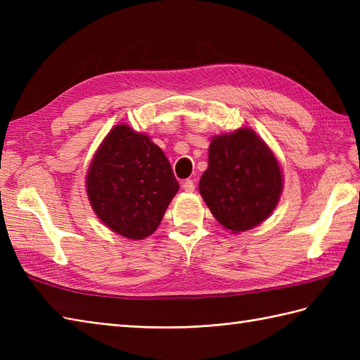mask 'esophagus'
Listing matches in <instances>:
<instances>
[{"label": "esophagus", "instance_id": "34e87169", "mask_svg": "<svg viewBox=\"0 0 360 360\" xmlns=\"http://www.w3.org/2000/svg\"><path fill=\"white\" fill-rule=\"evenodd\" d=\"M182 188H184L186 192H193V190H195L193 179H184V181H182Z\"/></svg>", "mask_w": 360, "mask_h": 360}]
</instances>
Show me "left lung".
Returning a JSON list of instances; mask_svg holds the SVG:
<instances>
[{
  "instance_id": "left-lung-1",
  "label": "left lung",
  "mask_w": 360,
  "mask_h": 360,
  "mask_svg": "<svg viewBox=\"0 0 360 360\" xmlns=\"http://www.w3.org/2000/svg\"><path fill=\"white\" fill-rule=\"evenodd\" d=\"M281 188L277 159L252 129L213 137L200 193L218 223L235 233L258 226L275 209Z\"/></svg>"
}]
</instances>
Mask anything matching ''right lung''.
I'll return each instance as SVG.
<instances>
[{"instance_id":"obj_1","label":"right lung","mask_w":360,"mask_h":360,"mask_svg":"<svg viewBox=\"0 0 360 360\" xmlns=\"http://www.w3.org/2000/svg\"><path fill=\"white\" fill-rule=\"evenodd\" d=\"M178 188L162 150L128 125L111 129L86 176L96 215L111 231L131 240L156 231Z\"/></svg>"}]
</instances>
